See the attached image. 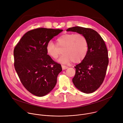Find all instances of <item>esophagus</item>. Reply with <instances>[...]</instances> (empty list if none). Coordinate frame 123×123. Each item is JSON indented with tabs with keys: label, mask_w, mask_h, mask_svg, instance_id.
Here are the masks:
<instances>
[{
	"label": "esophagus",
	"mask_w": 123,
	"mask_h": 123,
	"mask_svg": "<svg viewBox=\"0 0 123 123\" xmlns=\"http://www.w3.org/2000/svg\"><path fill=\"white\" fill-rule=\"evenodd\" d=\"M61 66H62V69H67V68H68V67H67V66H65V65H62Z\"/></svg>",
	"instance_id": "obj_1"
}]
</instances>
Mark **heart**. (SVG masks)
I'll return each mask as SVG.
<instances>
[{
  "mask_svg": "<svg viewBox=\"0 0 123 123\" xmlns=\"http://www.w3.org/2000/svg\"><path fill=\"white\" fill-rule=\"evenodd\" d=\"M59 48H63V55L59 61L67 63L73 61L77 63L86 57L88 51V43L86 37L81 33H67L61 35L56 39V44L51 41L46 45L47 55L50 57L56 59L59 55Z\"/></svg>",
  "mask_w": 123,
  "mask_h": 123,
  "instance_id": "obj_1",
  "label": "heart"
}]
</instances>
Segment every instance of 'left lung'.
I'll return each mask as SVG.
<instances>
[{
    "label": "left lung",
    "instance_id": "left-lung-1",
    "mask_svg": "<svg viewBox=\"0 0 123 123\" xmlns=\"http://www.w3.org/2000/svg\"><path fill=\"white\" fill-rule=\"evenodd\" d=\"M67 31L81 33L88 43V51L85 59L75 68L73 82L82 92L91 93L103 83L109 64L108 52L105 43L95 31L79 26L69 28Z\"/></svg>",
    "mask_w": 123,
    "mask_h": 123
}]
</instances>
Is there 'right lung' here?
I'll use <instances>...</instances> for the list:
<instances>
[{
	"label": "right lung",
	"instance_id": "obj_1",
	"mask_svg": "<svg viewBox=\"0 0 123 123\" xmlns=\"http://www.w3.org/2000/svg\"><path fill=\"white\" fill-rule=\"evenodd\" d=\"M62 30L39 28L27 32L13 50L14 66L25 89L31 94L43 96L54 88L60 64L49 56L46 45Z\"/></svg>",
	"mask_w": 123,
	"mask_h": 123
}]
</instances>
